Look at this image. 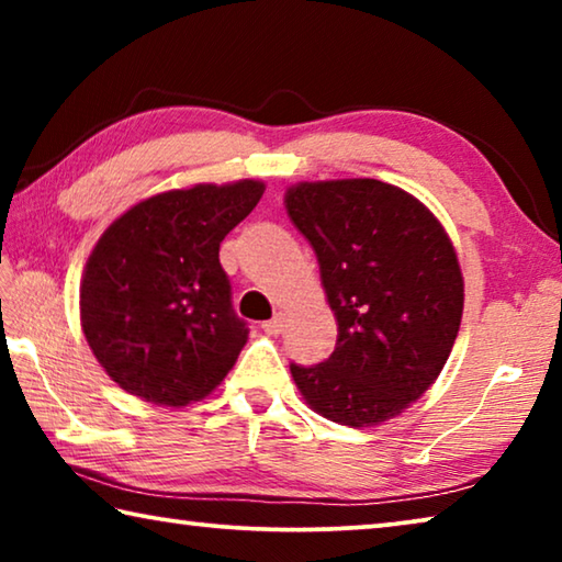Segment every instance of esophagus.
I'll use <instances>...</instances> for the list:
<instances>
[{"mask_svg":"<svg viewBox=\"0 0 562 562\" xmlns=\"http://www.w3.org/2000/svg\"><path fill=\"white\" fill-rule=\"evenodd\" d=\"M284 327H288V325H284V315H274L272 319L262 322L265 335H270V337H278V335H282Z\"/></svg>","mask_w":562,"mask_h":562,"instance_id":"esophagus-1","label":"esophagus"}]
</instances>
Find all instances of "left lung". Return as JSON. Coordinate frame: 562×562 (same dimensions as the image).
Listing matches in <instances>:
<instances>
[{
  "label": "left lung",
  "instance_id": "left-lung-1",
  "mask_svg": "<svg viewBox=\"0 0 562 562\" xmlns=\"http://www.w3.org/2000/svg\"><path fill=\"white\" fill-rule=\"evenodd\" d=\"M284 205L317 255L339 329L322 364H290L304 402L355 429L402 414L441 374L461 327L449 235L414 195L374 178L292 186Z\"/></svg>",
  "mask_w": 562,
  "mask_h": 562
}]
</instances>
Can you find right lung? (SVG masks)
I'll list each match as a JSON object with an SVG mask.
<instances>
[{
    "label": "right lung",
    "instance_id": "add662e5",
    "mask_svg": "<svg viewBox=\"0 0 562 562\" xmlns=\"http://www.w3.org/2000/svg\"><path fill=\"white\" fill-rule=\"evenodd\" d=\"M262 193L260 180L168 190L101 235L81 280V327L128 394L186 406L231 372L250 329L217 252Z\"/></svg>",
    "mask_w": 562,
    "mask_h": 562
}]
</instances>
